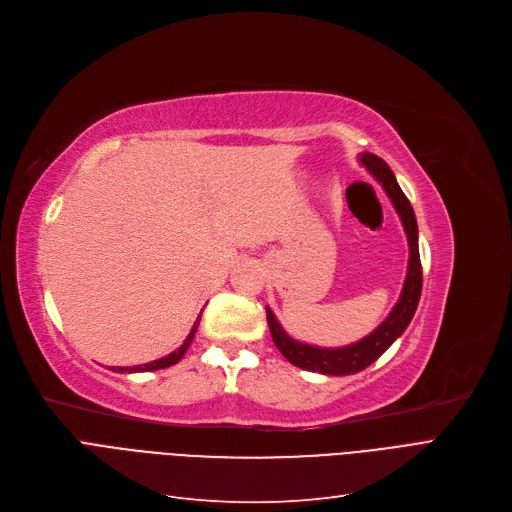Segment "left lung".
Wrapping results in <instances>:
<instances>
[{"mask_svg": "<svg viewBox=\"0 0 512 512\" xmlns=\"http://www.w3.org/2000/svg\"><path fill=\"white\" fill-rule=\"evenodd\" d=\"M360 166L367 168V173L383 187L387 193L389 202L396 208L406 239H408V269L406 279L402 285V294L387 314V319L371 331L367 337L358 339L354 344L339 346V348H321V346H310L298 339L291 337L279 323L275 312L266 306V321H269V329L273 335V342L279 348V352L296 367L312 373L321 375H354L360 373L373 364L389 346H392L396 339L406 331L408 323L415 316V310L421 300V289H423V271H421V256H419V227H417V216L412 210L404 191L400 189L396 175L392 168L387 166L385 160L379 156L364 152L358 154Z\"/></svg>", "mask_w": 512, "mask_h": 512, "instance_id": "8db88e82", "label": "left lung"}]
</instances>
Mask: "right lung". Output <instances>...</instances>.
<instances>
[{
	"label": "right lung",
	"mask_w": 512,
	"mask_h": 512,
	"mask_svg": "<svg viewBox=\"0 0 512 512\" xmlns=\"http://www.w3.org/2000/svg\"><path fill=\"white\" fill-rule=\"evenodd\" d=\"M200 319H202V314L198 316V321L193 323V327H191V331H189V335L185 337V342L175 350V352H170L168 356H164V358H158V360H152V362H145V364H135V367H112V371H116V373H148V371H158V369H168V367H173V364H177L183 356H185V352H187V348L191 346V342H193V337H196V331H198V325H200Z\"/></svg>",
	"instance_id": "obj_1"
}]
</instances>
